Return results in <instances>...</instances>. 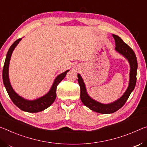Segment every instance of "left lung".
<instances>
[{
    "mask_svg": "<svg viewBox=\"0 0 147 147\" xmlns=\"http://www.w3.org/2000/svg\"><path fill=\"white\" fill-rule=\"evenodd\" d=\"M113 37L114 38L115 44H116L115 50L120 54L123 55L125 58H126L129 62V65H130L129 85L124 94L119 100L115 101L113 103H109V104L101 103L93 100L88 96L82 78L79 74H78V80L81 88L80 97L83 103L92 111L102 114L113 113L121 109L125 104L130 94L134 90L135 86H136L137 80L136 76L137 69H138V61H137V58L134 51L128 45L124 42L123 40L119 36L113 34Z\"/></svg>",
    "mask_w": 147,
    "mask_h": 147,
    "instance_id": "obj_1",
    "label": "left lung"
}]
</instances>
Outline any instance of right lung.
<instances>
[{"mask_svg": "<svg viewBox=\"0 0 147 147\" xmlns=\"http://www.w3.org/2000/svg\"><path fill=\"white\" fill-rule=\"evenodd\" d=\"M21 39L22 38H19V39L17 40L11 45L8 53H7L5 62H4L3 67V70H2V79H3L4 85L5 86L6 91L8 94L9 98H11V101H12L13 103L17 107L23 111L29 113H38L47 109V107H49L55 102L57 97V86L62 79L65 78L67 72L69 70H66V71L61 74L57 77L56 79H55L53 83L51 88H50L49 92L45 95L34 100H27L25 99V98L21 97L20 96H19L13 90L10 82H9L8 69L9 61H10L11 54H12L15 47L18 45Z\"/></svg>", "mask_w": 147, "mask_h": 147, "instance_id": "1", "label": "right lung"}]
</instances>
